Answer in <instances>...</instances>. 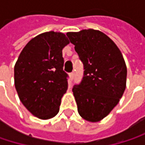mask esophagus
I'll use <instances>...</instances> for the list:
<instances>
[{
	"label": "esophagus",
	"mask_w": 145,
	"mask_h": 145,
	"mask_svg": "<svg viewBox=\"0 0 145 145\" xmlns=\"http://www.w3.org/2000/svg\"><path fill=\"white\" fill-rule=\"evenodd\" d=\"M70 80H73V78H74V72H71V73H70Z\"/></svg>",
	"instance_id": "1"
}]
</instances>
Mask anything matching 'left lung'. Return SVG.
Here are the masks:
<instances>
[{
  "instance_id": "obj_1",
  "label": "left lung",
  "mask_w": 145,
  "mask_h": 145,
  "mask_svg": "<svg viewBox=\"0 0 145 145\" xmlns=\"http://www.w3.org/2000/svg\"><path fill=\"white\" fill-rule=\"evenodd\" d=\"M84 65L80 84L73 94L81 118L98 122L117 106L126 88L127 67L115 43L98 30L66 33Z\"/></svg>"
}]
</instances>
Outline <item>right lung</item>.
<instances>
[{
    "instance_id": "obj_1",
    "label": "right lung",
    "mask_w": 145,
    "mask_h": 145,
    "mask_svg": "<svg viewBox=\"0 0 145 145\" xmlns=\"http://www.w3.org/2000/svg\"><path fill=\"white\" fill-rule=\"evenodd\" d=\"M69 43L62 33H41L27 44L16 62L15 87L20 101L40 119L57 115L68 89L62 49Z\"/></svg>"
}]
</instances>
